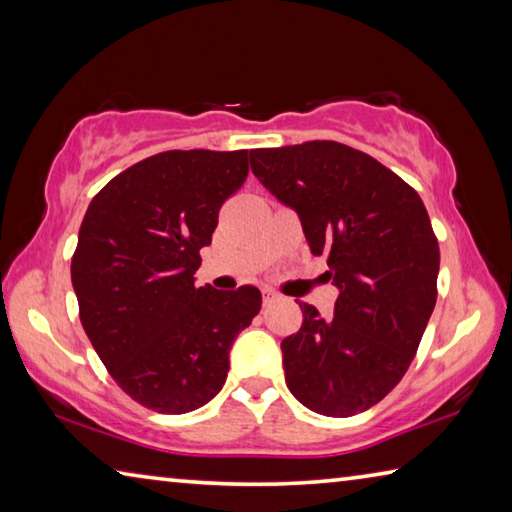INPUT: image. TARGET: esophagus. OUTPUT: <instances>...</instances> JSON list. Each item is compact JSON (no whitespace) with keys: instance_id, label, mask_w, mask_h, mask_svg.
Here are the masks:
<instances>
[{"instance_id":"1","label":"esophagus","mask_w":512,"mask_h":512,"mask_svg":"<svg viewBox=\"0 0 512 512\" xmlns=\"http://www.w3.org/2000/svg\"><path fill=\"white\" fill-rule=\"evenodd\" d=\"M262 300H264V307H266V305H273V302L277 300V293H275V291H271V289H264V293H262Z\"/></svg>"}]
</instances>
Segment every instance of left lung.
I'll return each mask as SVG.
<instances>
[{
  "mask_svg": "<svg viewBox=\"0 0 512 512\" xmlns=\"http://www.w3.org/2000/svg\"><path fill=\"white\" fill-rule=\"evenodd\" d=\"M250 169L296 210L307 244L339 289L334 318L300 302L302 327L282 341L293 397L350 418L400 384L436 307L438 239L413 187L339 142L250 151Z\"/></svg>",
  "mask_w": 512,
  "mask_h": 512,
  "instance_id": "left-lung-1",
  "label": "left lung"
}]
</instances>
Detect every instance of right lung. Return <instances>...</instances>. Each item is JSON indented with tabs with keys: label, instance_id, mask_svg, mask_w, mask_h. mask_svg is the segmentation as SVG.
<instances>
[{
	"label": "right lung",
	"instance_id": "right-lung-1",
	"mask_svg": "<svg viewBox=\"0 0 512 512\" xmlns=\"http://www.w3.org/2000/svg\"><path fill=\"white\" fill-rule=\"evenodd\" d=\"M248 151H164L92 198L72 257L81 323L121 391L158 413H189L221 391L230 348L259 314L255 287H196L225 198Z\"/></svg>",
	"mask_w": 512,
	"mask_h": 512
}]
</instances>
